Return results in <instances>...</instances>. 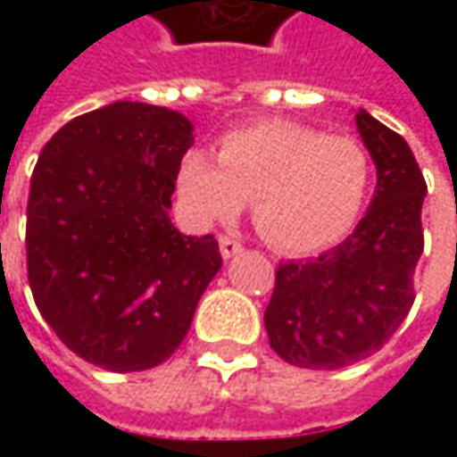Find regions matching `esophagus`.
<instances>
[{
	"instance_id": "34e87169",
	"label": "esophagus",
	"mask_w": 457,
	"mask_h": 457,
	"mask_svg": "<svg viewBox=\"0 0 457 457\" xmlns=\"http://www.w3.org/2000/svg\"><path fill=\"white\" fill-rule=\"evenodd\" d=\"M219 244H220V256H223V259H231V256H237L244 252L241 241L234 237H220Z\"/></svg>"
}]
</instances>
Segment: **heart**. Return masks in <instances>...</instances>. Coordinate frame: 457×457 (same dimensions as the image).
<instances>
[{
  "label": "heart",
  "mask_w": 457,
  "mask_h": 457,
  "mask_svg": "<svg viewBox=\"0 0 457 457\" xmlns=\"http://www.w3.org/2000/svg\"><path fill=\"white\" fill-rule=\"evenodd\" d=\"M371 183V154L359 139L295 121L228 132L219 160L190 150L178 167V193L195 223L237 219L252 201L256 231L285 254L323 252L348 237Z\"/></svg>",
  "instance_id": "heart-1"
}]
</instances>
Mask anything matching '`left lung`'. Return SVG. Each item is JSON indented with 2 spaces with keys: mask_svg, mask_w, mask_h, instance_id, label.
<instances>
[{
  "mask_svg": "<svg viewBox=\"0 0 457 457\" xmlns=\"http://www.w3.org/2000/svg\"><path fill=\"white\" fill-rule=\"evenodd\" d=\"M356 127L377 165L374 201L336 249L279 264L264 310L274 353L300 369H343L371 356L414 303L428 185L399 134L363 109Z\"/></svg>",
  "mask_w": 457,
  "mask_h": 457,
  "instance_id": "obj_1",
  "label": "left lung"
}]
</instances>
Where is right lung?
<instances>
[{
  "instance_id": "add662e5",
  "label": "right lung",
  "mask_w": 457,
  "mask_h": 457,
  "mask_svg": "<svg viewBox=\"0 0 457 457\" xmlns=\"http://www.w3.org/2000/svg\"><path fill=\"white\" fill-rule=\"evenodd\" d=\"M193 124L114 101L71 119L40 152L27 201V279L45 323L73 353L127 374L183 343L219 241L185 237L172 193Z\"/></svg>"
}]
</instances>
